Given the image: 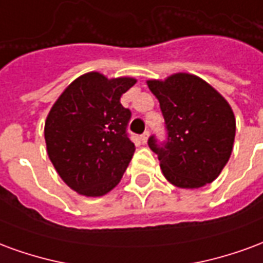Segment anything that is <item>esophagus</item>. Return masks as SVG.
I'll list each match as a JSON object with an SVG mask.
<instances>
[{"mask_svg":"<svg viewBox=\"0 0 263 263\" xmlns=\"http://www.w3.org/2000/svg\"><path fill=\"white\" fill-rule=\"evenodd\" d=\"M148 138H149V132L148 131L145 132V134H142V135H141V141H142V143L148 142Z\"/></svg>","mask_w":263,"mask_h":263,"instance_id":"34e87169","label":"esophagus"}]
</instances>
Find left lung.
<instances>
[{
  "label": "left lung",
  "mask_w": 263,
  "mask_h": 263,
  "mask_svg": "<svg viewBox=\"0 0 263 263\" xmlns=\"http://www.w3.org/2000/svg\"><path fill=\"white\" fill-rule=\"evenodd\" d=\"M146 83L159 100L167 129L163 148L154 137L148 142L158 154L166 180L180 189H200L214 182L234 146L231 105L214 87L190 73Z\"/></svg>",
  "instance_id": "1"
}]
</instances>
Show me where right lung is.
<instances>
[{"instance_id":"obj_1","label":"right lung","mask_w":263,"mask_h":263,"mask_svg":"<svg viewBox=\"0 0 263 263\" xmlns=\"http://www.w3.org/2000/svg\"><path fill=\"white\" fill-rule=\"evenodd\" d=\"M137 79L81 74L66 87L45 121L48 156L62 180L81 196L100 197L121 182L135 145L126 135L131 111L121 104Z\"/></svg>"}]
</instances>
